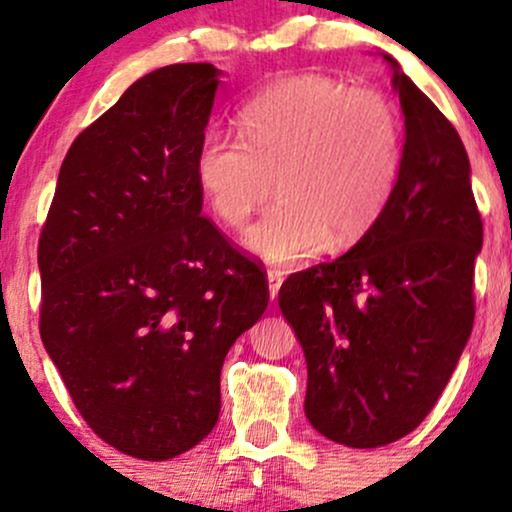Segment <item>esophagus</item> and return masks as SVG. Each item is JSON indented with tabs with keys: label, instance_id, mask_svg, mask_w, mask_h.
<instances>
[{
	"label": "esophagus",
	"instance_id": "34e87169",
	"mask_svg": "<svg viewBox=\"0 0 512 512\" xmlns=\"http://www.w3.org/2000/svg\"><path fill=\"white\" fill-rule=\"evenodd\" d=\"M267 281H269V298H276V293L281 289V281H284V272L281 269H267Z\"/></svg>",
	"mask_w": 512,
	"mask_h": 512
}]
</instances>
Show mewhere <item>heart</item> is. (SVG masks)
I'll return each instance as SVG.
<instances>
[{
    "instance_id": "obj_1",
    "label": "heart",
    "mask_w": 512,
    "mask_h": 512,
    "mask_svg": "<svg viewBox=\"0 0 512 512\" xmlns=\"http://www.w3.org/2000/svg\"><path fill=\"white\" fill-rule=\"evenodd\" d=\"M240 129L202 134L195 180L231 228L245 226L276 187L279 202L245 236L267 260L293 262L327 243H356L395 195L402 120L378 88L322 74L274 81L240 108Z\"/></svg>"
}]
</instances>
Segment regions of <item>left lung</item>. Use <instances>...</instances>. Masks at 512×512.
I'll use <instances>...</instances> for the list:
<instances>
[{
	"label": "left lung",
	"mask_w": 512,
	"mask_h": 512,
	"mask_svg": "<svg viewBox=\"0 0 512 512\" xmlns=\"http://www.w3.org/2000/svg\"><path fill=\"white\" fill-rule=\"evenodd\" d=\"M385 60L407 127L395 195L346 255L279 289L308 363L305 416L349 448L395 443L438 402L472 334L484 240L460 134Z\"/></svg>",
	"instance_id": "8db88e82"
}]
</instances>
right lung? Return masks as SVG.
I'll return each mask as SVG.
<instances>
[{
  "instance_id": "add662e5",
  "label": "right lung",
  "mask_w": 512,
  "mask_h": 512,
  "mask_svg": "<svg viewBox=\"0 0 512 512\" xmlns=\"http://www.w3.org/2000/svg\"><path fill=\"white\" fill-rule=\"evenodd\" d=\"M216 76L187 62L134 81L69 146L38 240L40 339L91 431L139 460L209 436L223 358L269 303L260 262L202 216Z\"/></svg>"
}]
</instances>
